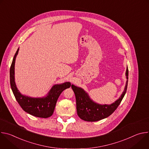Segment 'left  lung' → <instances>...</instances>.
Listing matches in <instances>:
<instances>
[{
  "label": "left lung",
  "mask_w": 149,
  "mask_h": 149,
  "mask_svg": "<svg viewBox=\"0 0 149 149\" xmlns=\"http://www.w3.org/2000/svg\"><path fill=\"white\" fill-rule=\"evenodd\" d=\"M125 76L127 81L124 91L118 99L110 105L94 102L84 89L72 84L71 87L75 95L77 111L79 117L84 121H97L110 116L117 109L125 94L128 84V68L126 69Z\"/></svg>",
  "instance_id": "left-lung-1"
}]
</instances>
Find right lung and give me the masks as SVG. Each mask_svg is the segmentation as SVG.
<instances>
[{
  "instance_id": "1",
  "label": "right lung",
  "mask_w": 149,
  "mask_h": 149,
  "mask_svg": "<svg viewBox=\"0 0 149 149\" xmlns=\"http://www.w3.org/2000/svg\"><path fill=\"white\" fill-rule=\"evenodd\" d=\"M19 48L17 49L13 57L10 68V83L14 96L22 109L28 114L40 118L51 117L54 113L56 103L61 93L72 86L70 82L52 86L46 96L34 98L24 95L17 90L15 81V63Z\"/></svg>"
}]
</instances>
